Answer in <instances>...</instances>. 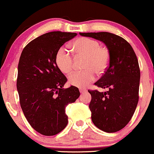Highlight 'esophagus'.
I'll return each instance as SVG.
<instances>
[{"label":"esophagus","instance_id":"obj_1","mask_svg":"<svg viewBox=\"0 0 154 154\" xmlns=\"http://www.w3.org/2000/svg\"><path fill=\"white\" fill-rule=\"evenodd\" d=\"M79 91H80V92H81V93H84V92H87V90H86V89L80 88V89H79Z\"/></svg>","mask_w":154,"mask_h":154}]
</instances>
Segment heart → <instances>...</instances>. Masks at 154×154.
<instances>
[{"label":"heart","mask_w":154,"mask_h":154,"mask_svg":"<svg viewBox=\"0 0 154 154\" xmlns=\"http://www.w3.org/2000/svg\"><path fill=\"white\" fill-rule=\"evenodd\" d=\"M72 50L76 56L85 57L84 67L86 70L74 72L68 77L69 83L78 87H84L95 79V72L103 73L109 64V53L107 49L100 47L95 39L90 38H79L72 42ZM56 62L59 70L64 73H70L74 67L72 54L64 48L57 51Z\"/></svg>","instance_id":"obj_1"}]
</instances>
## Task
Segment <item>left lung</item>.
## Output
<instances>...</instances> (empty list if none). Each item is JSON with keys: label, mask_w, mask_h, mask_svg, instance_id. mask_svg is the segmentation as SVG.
Segmentation results:
<instances>
[{"label": "left lung", "mask_w": 154, "mask_h": 154, "mask_svg": "<svg viewBox=\"0 0 154 154\" xmlns=\"http://www.w3.org/2000/svg\"><path fill=\"white\" fill-rule=\"evenodd\" d=\"M103 42L109 53V64L95 85L108 91L88 90L92 100V123L108 133L118 131L130 121L139 100L140 70L136 54L123 37L109 32L79 33Z\"/></svg>", "instance_id": "left-lung-1"}]
</instances>
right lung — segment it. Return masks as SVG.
Masks as SVG:
<instances>
[{
	"label": "right lung",
	"instance_id": "add662e5",
	"mask_svg": "<svg viewBox=\"0 0 154 154\" xmlns=\"http://www.w3.org/2000/svg\"><path fill=\"white\" fill-rule=\"evenodd\" d=\"M76 33L52 31L31 41L18 64L17 89L28 122L45 136L59 134L67 126L65 108L80 95L79 89H64L67 79L56 62L57 51Z\"/></svg>",
	"mask_w": 154,
	"mask_h": 154
}]
</instances>
